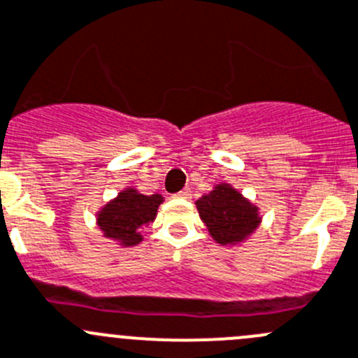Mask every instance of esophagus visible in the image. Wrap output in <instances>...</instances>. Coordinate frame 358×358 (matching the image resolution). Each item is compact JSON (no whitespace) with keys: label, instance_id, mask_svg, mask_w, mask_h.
Wrapping results in <instances>:
<instances>
[{"label":"esophagus","instance_id":"34e87169","mask_svg":"<svg viewBox=\"0 0 358 358\" xmlns=\"http://www.w3.org/2000/svg\"><path fill=\"white\" fill-rule=\"evenodd\" d=\"M176 196H178V197H183V199H189V197L192 196V192H190V189H189V187H185V189H182V190H180V192L176 194Z\"/></svg>","mask_w":358,"mask_h":358}]
</instances>
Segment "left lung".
Listing matches in <instances>:
<instances>
[{
  "instance_id": "obj_1",
  "label": "left lung",
  "mask_w": 358,
  "mask_h": 358,
  "mask_svg": "<svg viewBox=\"0 0 358 358\" xmlns=\"http://www.w3.org/2000/svg\"><path fill=\"white\" fill-rule=\"evenodd\" d=\"M196 204L201 220L206 224L215 241L222 245L243 241L260 222L257 208L225 183L215 187V190L201 197Z\"/></svg>"
}]
</instances>
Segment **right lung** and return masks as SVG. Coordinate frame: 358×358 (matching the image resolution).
I'll return each instance as SVG.
<instances>
[{"mask_svg":"<svg viewBox=\"0 0 358 358\" xmlns=\"http://www.w3.org/2000/svg\"><path fill=\"white\" fill-rule=\"evenodd\" d=\"M162 197L159 194L143 196L133 189H127L110 201L98 213V225L106 238L120 241L126 246L141 241V231L154 222Z\"/></svg>","mask_w":358,"mask_h":358,"instance_id":"1","label":"right lung"}]
</instances>
